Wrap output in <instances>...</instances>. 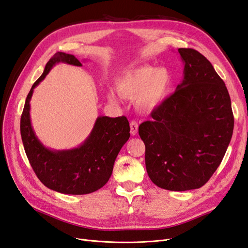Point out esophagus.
I'll list each match as a JSON object with an SVG mask.
<instances>
[{"mask_svg": "<svg viewBox=\"0 0 248 248\" xmlns=\"http://www.w3.org/2000/svg\"><path fill=\"white\" fill-rule=\"evenodd\" d=\"M139 130V124L136 121H131L130 122V133L132 136H136Z\"/></svg>", "mask_w": 248, "mask_h": 248, "instance_id": "esophagus-1", "label": "esophagus"}]
</instances>
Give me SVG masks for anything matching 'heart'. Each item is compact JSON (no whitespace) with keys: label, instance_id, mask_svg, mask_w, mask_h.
I'll use <instances>...</instances> for the list:
<instances>
[{"label":"heart","instance_id":"heart-1","mask_svg":"<svg viewBox=\"0 0 248 248\" xmlns=\"http://www.w3.org/2000/svg\"><path fill=\"white\" fill-rule=\"evenodd\" d=\"M174 78L166 67L141 66L124 71L116 81L120 95L136 100L137 107L142 110H151L159 107L171 91ZM110 102L117 103L116 96L108 94Z\"/></svg>","mask_w":248,"mask_h":248}]
</instances>
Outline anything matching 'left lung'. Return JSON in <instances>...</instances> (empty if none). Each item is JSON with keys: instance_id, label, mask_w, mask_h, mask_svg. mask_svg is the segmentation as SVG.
Returning <instances> with one entry per match:
<instances>
[{"instance_id": "left-lung-1", "label": "left lung", "mask_w": 248, "mask_h": 248, "mask_svg": "<svg viewBox=\"0 0 248 248\" xmlns=\"http://www.w3.org/2000/svg\"><path fill=\"white\" fill-rule=\"evenodd\" d=\"M184 78L141 123L151 181L172 191L197 189L219 167L234 129L231 98L212 64L196 49H178Z\"/></svg>"}]
</instances>
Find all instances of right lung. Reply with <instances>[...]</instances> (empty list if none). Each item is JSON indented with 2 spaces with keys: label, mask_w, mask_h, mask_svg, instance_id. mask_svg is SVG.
I'll use <instances>...</instances> for the list:
<instances>
[{
  "label": "right lung",
  "mask_w": 248,
  "mask_h": 248,
  "mask_svg": "<svg viewBox=\"0 0 248 248\" xmlns=\"http://www.w3.org/2000/svg\"><path fill=\"white\" fill-rule=\"evenodd\" d=\"M58 63L81 66L73 55L61 51L47 62L27 96L20 118L22 144L36 176L49 189L65 194L91 193L106 185L110 178L120 150L130 137L129 122L125 116L98 117L93 130L79 147L62 151L44 147L32 128L30 100L34 88Z\"/></svg>",
  "instance_id": "right-lung-1"
}]
</instances>
